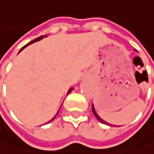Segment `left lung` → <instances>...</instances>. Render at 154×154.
<instances>
[{
  "instance_id": "left-lung-1",
  "label": "left lung",
  "mask_w": 154,
  "mask_h": 154,
  "mask_svg": "<svg viewBox=\"0 0 154 154\" xmlns=\"http://www.w3.org/2000/svg\"><path fill=\"white\" fill-rule=\"evenodd\" d=\"M92 112H93V113H94V116H96V118H97V119H98L100 122H102V123H105V124H109V123H108V122H106L105 120L102 119V118H101L98 115H97V113H96V111H95V109H94V106H93V105H92ZM109 125H111V124H109Z\"/></svg>"
}]
</instances>
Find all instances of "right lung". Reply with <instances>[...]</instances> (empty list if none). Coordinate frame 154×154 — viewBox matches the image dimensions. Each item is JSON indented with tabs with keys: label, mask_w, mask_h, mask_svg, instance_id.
<instances>
[{
	"label": "right lung",
	"mask_w": 154,
	"mask_h": 154,
	"mask_svg": "<svg viewBox=\"0 0 154 154\" xmlns=\"http://www.w3.org/2000/svg\"><path fill=\"white\" fill-rule=\"evenodd\" d=\"M45 37H46V36H45ZM42 38H43V36H41V37H38V38H37L36 39H34V41H32V42H30L28 43V45H26L25 46H23V47H22V48H21V50H22V49H23V48H24V47H26L27 45H31V43H33V42H38V41H39V39H42ZM21 50H20V51H21ZM72 90V88H71V89H70V90H69V91H68V93H70V92H71ZM57 113H58V112H57ZM54 118H55V116H54V117H53V118H52V119H51L50 121H52V120L54 119ZM50 121H48V122H47V123H49V122H50Z\"/></svg>",
	"instance_id": "right-lung-1"
}]
</instances>
